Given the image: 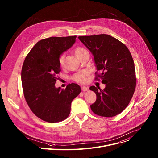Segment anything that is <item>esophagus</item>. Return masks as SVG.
I'll return each mask as SVG.
<instances>
[{
	"label": "esophagus",
	"mask_w": 158,
	"mask_h": 158,
	"mask_svg": "<svg viewBox=\"0 0 158 158\" xmlns=\"http://www.w3.org/2000/svg\"><path fill=\"white\" fill-rule=\"evenodd\" d=\"M81 90L82 91H86L88 90V88L86 87V86H82L81 87Z\"/></svg>",
	"instance_id": "obj_1"
}]
</instances>
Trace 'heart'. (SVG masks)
Masks as SVG:
<instances>
[{
	"instance_id": "b5f03b06",
	"label": "heart",
	"mask_w": 158,
	"mask_h": 158,
	"mask_svg": "<svg viewBox=\"0 0 158 158\" xmlns=\"http://www.w3.org/2000/svg\"><path fill=\"white\" fill-rule=\"evenodd\" d=\"M85 51H86L85 49H84L81 47H78L75 50V54L77 56V57H78L79 56V55H81L82 52H83ZM58 62H59V65L61 67H63L64 66V64H65V56L64 55H61L59 57ZM86 75H87V72L82 71V72H80L75 73L74 75H73L72 78L73 81H75L77 82L82 83V82H85L86 81Z\"/></svg>"
}]
</instances>
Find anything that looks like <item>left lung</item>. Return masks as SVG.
Instances as JSON below:
<instances>
[{
  "instance_id": "1",
  "label": "left lung",
  "mask_w": 158,
  "mask_h": 158,
  "mask_svg": "<svg viewBox=\"0 0 158 158\" xmlns=\"http://www.w3.org/2000/svg\"><path fill=\"white\" fill-rule=\"evenodd\" d=\"M78 38L94 56L97 69L94 79L100 78L106 85L103 90L94 86L89 88L97 95L91 109L100 116H115L127 108L136 87L135 69L130 52L121 41L109 35Z\"/></svg>"
}]
</instances>
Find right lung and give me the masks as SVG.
<instances>
[{
  "label": "right lung",
  "mask_w": 158,
  "mask_h": 158,
  "mask_svg": "<svg viewBox=\"0 0 158 158\" xmlns=\"http://www.w3.org/2000/svg\"><path fill=\"white\" fill-rule=\"evenodd\" d=\"M77 36L51 37L42 39L27 55L22 69L24 97L37 117L48 123L65 120L71 103L81 93L80 86L69 84L65 89L55 86L61 71L58 58L71 48Z\"/></svg>",
  "instance_id": "right-lung-1"
}]
</instances>
